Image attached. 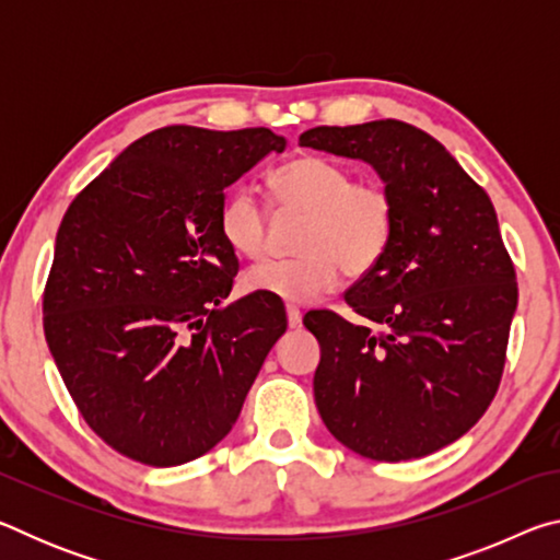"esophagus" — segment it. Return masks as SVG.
Returning a JSON list of instances; mask_svg holds the SVG:
<instances>
[{
	"mask_svg": "<svg viewBox=\"0 0 560 560\" xmlns=\"http://www.w3.org/2000/svg\"><path fill=\"white\" fill-rule=\"evenodd\" d=\"M287 318H289V328L301 326V311L296 306H287Z\"/></svg>",
	"mask_w": 560,
	"mask_h": 560,
	"instance_id": "obj_1",
	"label": "esophagus"
}]
</instances>
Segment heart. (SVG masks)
Returning a JSON list of instances; mask_svg holds the SVG:
<instances>
[{
  "label": "heart",
  "mask_w": 560,
  "mask_h": 560,
  "mask_svg": "<svg viewBox=\"0 0 560 560\" xmlns=\"http://www.w3.org/2000/svg\"><path fill=\"white\" fill-rule=\"evenodd\" d=\"M269 187L279 210L303 214L291 259L246 269L242 287L293 303L314 301L336 287L338 273L365 277L390 249L395 200L373 179H353L346 165L324 155H299L273 170ZM220 234L234 254L267 252V212L252 187H234L220 205Z\"/></svg>",
  "instance_id": "1"
}]
</instances>
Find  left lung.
<instances>
[{"mask_svg": "<svg viewBox=\"0 0 560 560\" xmlns=\"http://www.w3.org/2000/svg\"><path fill=\"white\" fill-rule=\"evenodd\" d=\"M299 143L373 165L395 200L390 249L346 291L383 334L334 311L303 318L320 346V420L360 457H428L477 424L504 373L518 287L494 205L410 122L318 126Z\"/></svg>", "mask_w": 560, "mask_h": 560, "instance_id": "obj_1", "label": "left lung"}]
</instances>
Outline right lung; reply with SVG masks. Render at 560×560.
<instances>
[{"mask_svg":"<svg viewBox=\"0 0 560 560\" xmlns=\"http://www.w3.org/2000/svg\"><path fill=\"white\" fill-rule=\"evenodd\" d=\"M283 148L269 128H160L66 210L46 343L83 420L126 457L177 467L210 452L287 330L277 301L222 303L240 261L217 224L224 189Z\"/></svg>","mask_w":560,"mask_h":560,"instance_id":"right-lung-1","label":"right lung"}]
</instances>
